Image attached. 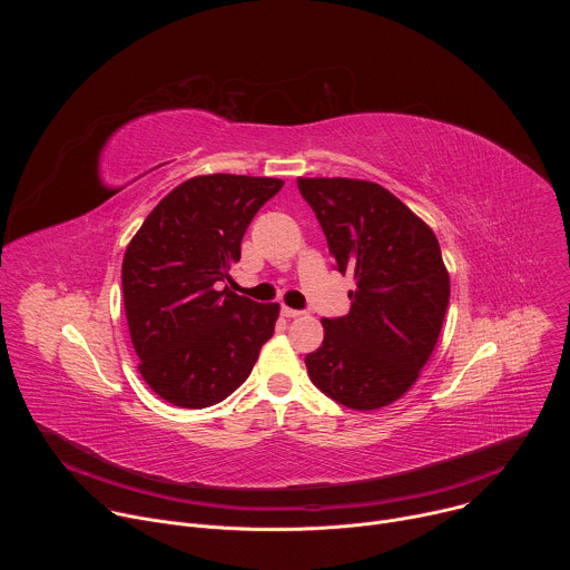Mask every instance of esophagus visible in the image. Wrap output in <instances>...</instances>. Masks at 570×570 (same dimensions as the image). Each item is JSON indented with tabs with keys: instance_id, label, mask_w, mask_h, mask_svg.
<instances>
[{
	"instance_id": "esophagus-1",
	"label": "esophagus",
	"mask_w": 570,
	"mask_h": 570,
	"mask_svg": "<svg viewBox=\"0 0 570 570\" xmlns=\"http://www.w3.org/2000/svg\"><path fill=\"white\" fill-rule=\"evenodd\" d=\"M282 315H284V317H299V315H302V311L291 308V306H282Z\"/></svg>"
}]
</instances>
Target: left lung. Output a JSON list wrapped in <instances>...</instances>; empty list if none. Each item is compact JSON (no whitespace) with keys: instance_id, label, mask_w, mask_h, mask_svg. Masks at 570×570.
<instances>
[{"instance_id":"8db88e82","label":"left lung","mask_w":570,"mask_h":570,"mask_svg":"<svg viewBox=\"0 0 570 570\" xmlns=\"http://www.w3.org/2000/svg\"><path fill=\"white\" fill-rule=\"evenodd\" d=\"M338 271L354 275L352 308L324 317L304 363L311 381L352 411L401 399L429 363L449 306V271L433 229L370 180L297 178Z\"/></svg>"}]
</instances>
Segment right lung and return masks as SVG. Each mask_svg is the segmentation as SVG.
<instances>
[{
	"label": "right lung",
	"instance_id": "right-lung-1",
	"mask_svg": "<svg viewBox=\"0 0 570 570\" xmlns=\"http://www.w3.org/2000/svg\"><path fill=\"white\" fill-rule=\"evenodd\" d=\"M284 180L212 174L178 185L130 238L121 286L139 374L180 409H207L246 381L279 304L236 295L229 268L259 207Z\"/></svg>",
	"mask_w": 570,
	"mask_h": 570
}]
</instances>
